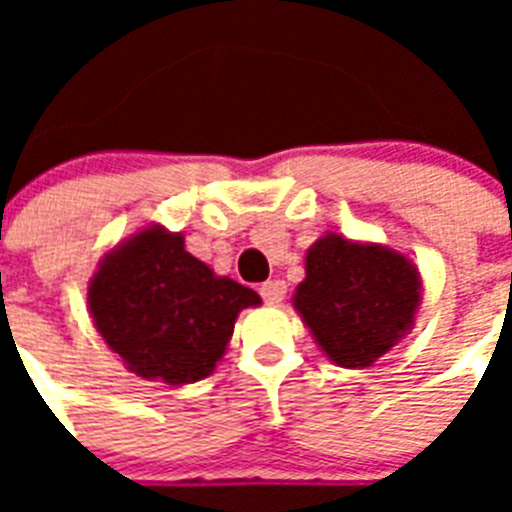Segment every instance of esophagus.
I'll list each match as a JSON object with an SVG mask.
<instances>
[{
    "instance_id": "34e87169",
    "label": "esophagus",
    "mask_w": 512,
    "mask_h": 512,
    "mask_svg": "<svg viewBox=\"0 0 512 512\" xmlns=\"http://www.w3.org/2000/svg\"><path fill=\"white\" fill-rule=\"evenodd\" d=\"M260 295L268 305H279L284 297H287V284L281 279H273V281H265L263 287H260Z\"/></svg>"
}]
</instances>
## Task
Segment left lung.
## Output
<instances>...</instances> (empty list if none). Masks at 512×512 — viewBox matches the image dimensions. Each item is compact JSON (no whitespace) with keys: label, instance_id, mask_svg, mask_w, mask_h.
<instances>
[{"label":"left lung","instance_id":"1","mask_svg":"<svg viewBox=\"0 0 512 512\" xmlns=\"http://www.w3.org/2000/svg\"><path fill=\"white\" fill-rule=\"evenodd\" d=\"M422 303L417 265L396 249L324 233L305 252L292 305L324 356L366 369L409 335Z\"/></svg>","mask_w":512,"mask_h":512}]
</instances>
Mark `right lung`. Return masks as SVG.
<instances>
[{
	"label": "right lung",
	"instance_id": "right-lung-1",
	"mask_svg": "<svg viewBox=\"0 0 512 512\" xmlns=\"http://www.w3.org/2000/svg\"><path fill=\"white\" fill-rule=\"evenodd\" d=\"M255 289L185 252L183 233L146 225L98 263L87 305L100 337L143 380L188 385L212 374Z\"/></svg>",
	"mask_w": 512,
	"mask_h": 512
}]
</instances>
